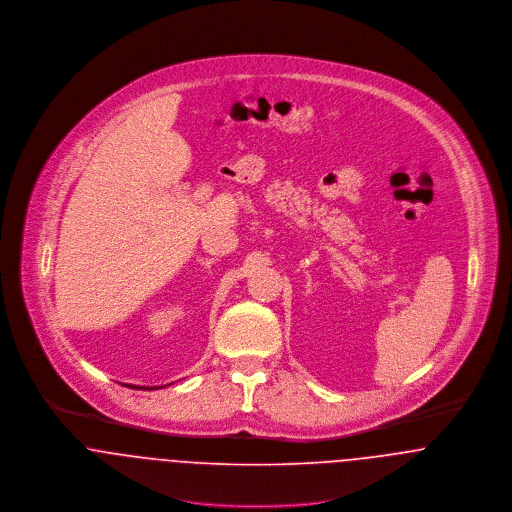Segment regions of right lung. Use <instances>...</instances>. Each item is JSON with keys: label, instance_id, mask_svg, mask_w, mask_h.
Masks as SVG:
<instances>
[{"label": "right lung", "instance_id": "1", "mask_svg": "<svg viewBox=\"0 0 512 512\" xmlns=\"http://www.w3.org/2000/svg\"><path fill=\"white\" fill-rule=\"evenodd\" d=\"M129 389H139V391H155V389H163V387H139V385H125Z\"/></svg>", "mask_w": 512, "mask_h": 512}]
</instances>
